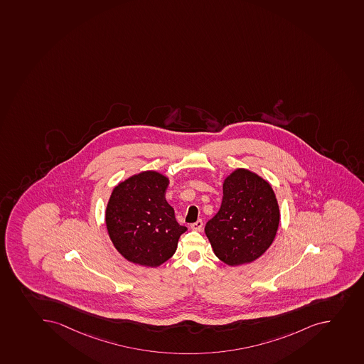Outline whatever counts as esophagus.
I'll list each match as a JSON object with an SVG mask.
<instances>
[{"label": "esophagus", "instance_id": "34e87169", "mask_svg": "<svg viewBox=\"0 0 364 364\" xmlns=\"http://www.w3.org/2000/svg\"><path fill=\"white\" fill-rule=\"evenodd\" d=\"M191 229L195 231H200L202 228H203V221L202 220H198V221L195 222L193 225H191Z\"/></svg>", "mask_w": 364, "mask_h": 364}]
</instances>
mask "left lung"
<instances>
[{
  "instance_id": "left-lung-1",
  "label": "left lung",
  "mask_w": 364,
  "mask_h": 364,
  "mask_svg": "<svg viewBox=\"0 0 364 364\" xmlns=\"http://www.w3.org/2000/svg\"><path fill=\"white\" fill-rule=\"evenodd\" d=\"M279 216L269 182L238 168L225 177L221 208L204 231L215 255L235 267L254 262L268 250L279 229Z\"/></svg>"
}]
</instances>
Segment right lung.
Wrapping results in <instances>:
<instances>
[{"instance_id":"1","label":"right lung","mask_w":364,"mask_h":364,"mask_svg":"<svg viewBox=\"0 0 364 364\" xmlns=\"http://www.w3.org/2000/svg\"><path fill=\"white\" fill-rule=\"evenodd\" d=\"M169 178L146 170L119 182L106 209L109 237L116 250L135 264L159 267L175 254L187 228L177 223L166 200Z\"/></svg>"}]
</instances>
